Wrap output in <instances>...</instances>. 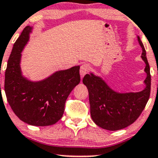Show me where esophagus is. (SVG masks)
I'll return each mask as SVG.
<instances>
[{
    "instance_id": "34e87169",
    "label": "esophagus",
    "mask_w": 158,
    "mask_h": 158,
    "mask_svg": "<svg viewBox=\"0 0 158 158\" xmlns=\"http://www.w3.org/2000/svg\"><path fill=\"white\" fill-rule=\"evenodd\" d=\"M89 69V67L87 64H84V65L81 66V69H80V73H81V78H83V77H84V75H85L86 73L88 72Z\"/></svg>"
}]
</instances>
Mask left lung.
Masks as SVG:
<instances>
[{
	"instance_id": "8db88e82",
	"label": "left lung",
	"mask_w": 158,
	"mask_h": 158,
	"mask_svg": "<svg viewBox=\"0 0 158 158\" xmlns=\"http://www.w3.org/2000/svg\"><path fill=\"white\" fill-rule=\"evenodd\" d=\"M142 49V59L145 62L146 86L141 92L120 93L109 87L101 77L93 73L83 78L89 92L91 118L97 126L111 131L130 126L140 116L148 101L151 93L150 67L143 44L138 37Z\"/></svg>"
}]
</instances>
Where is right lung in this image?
Returning a JSON list of instances; mask_svg holds the SVG:
<instances>
[{"mask_svg": "<svg viewBox=\"0 0 158 158\" xmlns=\"http://www.w3.org/2000/svg\"><path fill=\"white\" fill-rule=\"evenodd\" d=\"M31 29L25 27L13 45L5 72L4 90L12 110L20 120L32 126H49L63 115L68 96L81 81L80 66L59 71L38 82L23 77L21 52Z\"/></svg>", "mask_w": 158, "mask_h": 158, "instance_id": "obj_1", "label": "right lung"}]
</instances>
